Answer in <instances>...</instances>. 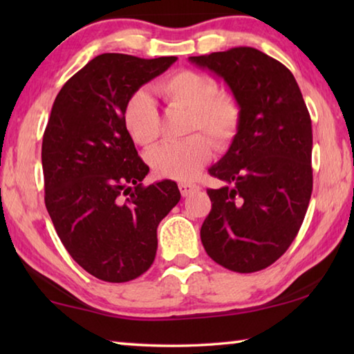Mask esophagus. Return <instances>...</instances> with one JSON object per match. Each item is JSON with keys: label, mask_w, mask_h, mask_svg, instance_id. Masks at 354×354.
<instances>
[{"label": "esophagus", "mask_w": 354, "mask_h": 354, "mask_svg": "<svg viewBox=\"0 0 354 354\" xmlns=\"http://www.w3.org/2000/svg\"><path fill=\"white\" fill-rule=\"evenodd\" d=\"M200 187L196 184H190V183H179V190H181L183 196H189L190 194L198 190Z\"/></svg>", "instance_id": "1"}]
</instances>
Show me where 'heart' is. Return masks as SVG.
I'll list each match as a JSON object with an SVG mask.
<instances>
[{
	"label": "heart",
	"instance_id": "heart-1",
	"mask_svg": "<svg viewBox=\"0 0 354 354\" xmlns=\"http://www.w3.org/2000/svg\"><path fill=\"white\" fill-rule=\"evenodd\" d=\"M170 107L189 111V133L203 131L215 147L226 148L236 139L242 123V109L236 97L218 92L212 76L194 70H181L165 76L158 86ZM123 124L137 145L149 147L159 137V112L148 91L140 88L127 101ZM212 156L205 136L194 134L181 142H169L147 154L151 170L160 178L189 181L195 178Z\"/></svg>",
	"mask_w": 354,
	"mask_h": 354
}]
</instances>
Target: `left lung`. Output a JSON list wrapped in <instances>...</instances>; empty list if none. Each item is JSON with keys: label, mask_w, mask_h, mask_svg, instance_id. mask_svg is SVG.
<instances>
[{"label": "left lung", "mask_w": 354, "mask_h": 354, "mask_svg": "<svg viewBox=\"0 0 354 354\" xmlns=\"http://www.w3.org/2000/svg\"><path fill=\"white\" fill-rule=\"evenodd\" d=\"M226 82L242 123L209 169L226 185L209 189L203 247L227 270L253 273L279 259L297 237L313 194V127L295 77L251 46L189 57Z\"/></svg>", "instance_id": "1"}]
</instances>
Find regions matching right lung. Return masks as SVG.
Masks as SVG:
<instances>
[{"label":"right lung","mask_w":354,"mask_h":354,"mask_svg":"<svg viewBox=\"0 0 354 354\" xmlns=\"http://www.w3.org/2000/svg\"><path fill=\"white\" fill-rule=\"evenodd\" d=\"M176 59L100 55L64 84L48 120L46 211L70 256L107 283H127L151 267L158 226L181 200L170 179L142 184L149 169L123 124L131 95Z\"/></svg>","instance_id":"add662e5"}]
</instances>
